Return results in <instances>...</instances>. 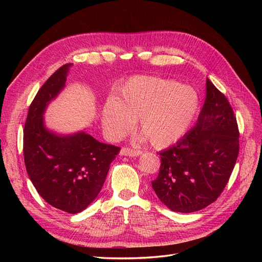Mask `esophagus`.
<instances>
[{"mask_svg":"<svg viewBox=\"0 0 262 262\" xmlns=\"http://www.w3.org/2000/svg\"><path fill=\"white\" fill-rule=\"evenodd\" d=\"M141 153L142 152L139 149H133L129 147H122L120 150V155L122 156H140Z\"/></svg>","mask_w":262,"mask_h":262,"instance_id":"34e87169","label":"esophagus"}]
</instances>
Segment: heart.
Returning <instances> with one entry per match:
<instances>
[{"label":"heart","instance_id":"obj_1","mask_svg":"<svg viewBox=\"0 0 262 262\" xmlns=\"http://www.w3.org/2000/svg\"><path fill=\"white\" fill-rule=\"evenodd\" d=\"M199 95L191 86L175 80L137 76L126 82L101 110L107 136L119 140L139 129L153 147L162 149L188 132L199 110Z\"/></svg>","mask_w":262,"mask_h":262}]
</instances>
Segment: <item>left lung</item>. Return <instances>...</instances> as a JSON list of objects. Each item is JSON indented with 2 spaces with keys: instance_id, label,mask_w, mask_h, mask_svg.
I'll use <instances>...</instances> for the list:
<instances>
[{
  "instance_id": "1",
  "label": "left lung",
  "mask_w": 262,
  "mask_h": 262,
  "mask_svg": "<svg viewBox=\"0 0 262 262\" xmlns=\"http://www.w3.org/2000/svg\"><path fill=\"white\" fill-rule=\"evenodd\" d=\"M239 132L227 98L207 78L205 101L193 128L162 150L156 195L175 212L190 213L215 201L227 185L239 152Z\"/></svg>"
}]
</instances>
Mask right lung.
<instances>
[{
	"mask_svg": "<svg viewBox=\"0 0 262 262\" xmlns=\"http://www.w3.org/2000/svg\"><path fill=\"white\" fill-rule=\"evenodd\" d=\"M71 66L55 71L31 102L24 128V160L42 199L75 214L96 199L120 147L101 143L84 131L62 136L46 128L43 114L64 89Z\"/></svg>",
	"mask_w": 262,
	"mask_h": 262,
	"instance_id": "right-lung-1",
	"label": "right lung"
}]
</instances>
